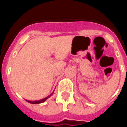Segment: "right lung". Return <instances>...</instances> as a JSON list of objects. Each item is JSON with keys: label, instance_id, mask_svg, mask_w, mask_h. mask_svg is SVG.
I'll use <instances>...</instances> for the list:
<instances>
[{"label": "right lung", "instance_id": "obj_1", "mask_svg": "<svg viewBox=\"0 0 127 127\" xmlns=\"http://www.w3.org/2000/svg\"><path fill=\"white\" fill-rule=\"evenodd\" d=\"M53 92H52V93H51L50 95L49 96H48L47 97H46V98H43V99H40V100H37V101H28V100H26L27 102H28L29 103H31V104H40V103H43L44 101H45L46 100H47L48 98H49L51 96L53 95Z\"/></svg>", "mask_w": 127, "mask_h": 127}]
</instances>
